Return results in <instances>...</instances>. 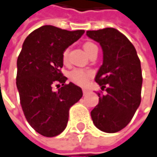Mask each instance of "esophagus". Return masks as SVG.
Here are the masks:
<instances>
[{"mask_svg": "<svg viewBox=\"0 0 157 157\" xmlns=\"http://www.w3.org/2000/svg\"><path fill=\"white\" fill-rule=\"evenodd\" d=\"M89 92H90V91H89L88 89H82V93H83V95H84V96H85L86 94H88Z\"/></svg>", "mask_w": 157, "mask_h": 157, "instance_id": "esophagus-1", "label": "esophagus"}]
</instances>
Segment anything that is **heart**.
Returning a JSON list of instances; mask_svg holds the SVG:
<instances>
[{"mask_svg": "<svg viewBox=\"0 0 157 157\" xmlns=\"http://www.w3.org/2000/svg\"><path fill=\"white\" fill-rule=\"evenodd\" d=\"M94 48H97V47L92 42H87L83 45V49L88 55ZM67 57H68V49H65L63 53V62L64 63L67 62ZM91 75H92V73L90 71H86V70H82V69H74L69 73L68 77L75 84L85 85L89 78L91 77Z\"/></svg>", "mask_w": 157, "mask_h": 157, "instance_id": "b5f03b06", "label": "heart"}]
</instances>
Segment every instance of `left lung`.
Wrapping results in <instances>:
<instances>
[{
    "label": "left lung",
    "mask_w": 157,
    "mask_h": 157,
    "mask_svg": "<svg viewBox=\"0 0 157 157\" xmlns=\"http://www.w3.org/2000/svg\"><path fill=\"white\" fill-rule=\"evenodd\" d=\"M86 35L102 48L103 63L95 82L106 92L98 93L99 103L91 111L92 120L100 130L115 133L130 122L140 105V60L132 43L116 29L88 30Z\"/></svg>",
    "instance_id": "1"
}]
</instances>
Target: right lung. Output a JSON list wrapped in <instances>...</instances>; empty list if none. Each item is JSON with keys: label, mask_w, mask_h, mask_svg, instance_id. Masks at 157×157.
Segmentation results:
<instances>
[{"label": "right lung", "mask_w": 157, "mask_h": 157, "mask_svg": "<svg viewBox=\"0 0 157 157\" xmlns=\"http://www.w3.org/2000/svg\"><path fill=\"white\" fill-rule=\"evenodd\" d=\"M51 25L42 26L26 37L17 60L16 84L27 121L37 133L56 136L66 128L69 109L82 96V89L65 83L63 53L83 35ZM56 85L59 90L54 91Z\"/></svg>", "instance_id": "1"}]
</instances>
